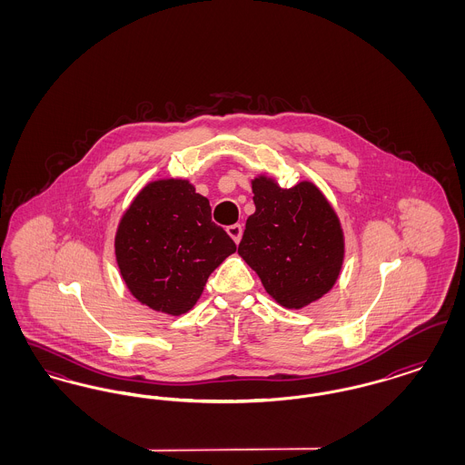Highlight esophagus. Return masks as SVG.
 Masks as SVG:
<instances>
[{
    "instance_id": "34e87169",
    "label": "esophagus",
    "mask_w": 465,
    "mask_h": 465,
    "mask_svg": "<svg viewBox=\"0 0 465 465\" xmlns=\"http://www.w3.org/2000/svg\"><path fill=\"white\" fill-rule=\"evenodd\" d=\"M226 232L235 241V243L241 242V239H242V224H232V226L226 228Z\"/></svg>"
}]
</instances>
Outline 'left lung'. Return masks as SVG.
Returning a JSON list of instances; mask_svg holds the SVG:
<instances>
[{"mask_svg": "<svg viewBox=\"0 0 465 465\" xmlns=\"http://www.w3.org/2000/svg\"><path fill=\"white\" fill-rule=\"evenodd\" d=\"M256 211L245 222L239 254L266 292L286 309H303L334 286L343 263L340 220L309 181L281 188L265 176L252 181Z\"/></svg>", "mask_w": 465, "mask_h": 465, "instance_id": "left-lung-1", "label": "left lung"}]
</instances>
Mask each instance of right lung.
<instances>
[{
	"instance_id": "add662e5",
	"label": "right lung",
	"mask_w": 465,
	"mask_h": 465,
	"mask_svg": "<svg viewBox=\"0 0 465 465\" xmlns=\"http://www.w3.org/2000/svg\"><path fill=\"white\" fill-rule=\"evenodd\" d=\"M237 245L211 218L209 200L184 179L146 184L114 237L120 273L150 309L181 315L199 302L209 275Z\"/></svg>"
}]
</instances>
